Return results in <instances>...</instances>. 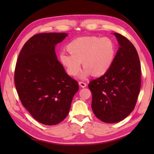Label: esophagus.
<instances>
[{
    "label": "esophagus",
    "mask_w": 154,
    "mask_h": 154,
    "mask_svg": "<svg viewBox=\"0 0 154 154\" xmlns=\"http://www.w3.org/2000/svg\"><path fill=\"white\" fill-rule=\"evenodd\" d=\"M79 85H80L81 87H83V88L86 87V86H87L86 83H85V82H83V81H79Z\"/></svg>",
    "instance_id": "1"
}]
</instances>
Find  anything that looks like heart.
<instances>
[{"mask_svg":"<svg viewBox=\"0 0 154 154\" xmlns=\"http://www.w3.org/2000/svg\"><path fill=\"white\" fill-rule=\"evenodd\" d=\"M70 54L61 52L60 60L70 76H76L81 67H85L80 77L85 79L93 73L102 76L112 66L115 57V46L108 38L83 36L75 38L67 45Z\"/></svg>","mask_w":154,"mask_h":154,"instance_id":"obj_1","label":"heart"}]
</instances>
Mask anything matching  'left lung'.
Returning <instances> with one entry per match:
<instances>
[{"mask_svg": "<svg viewBox=\"0 0 154 154\" xmlns=\"http://www.w3.org/2000/svg\"><path fill=\"white\" fill-rule=\"evenodd\" d=\"M119 44L112 66L103 76L91 81V107L106 123L124 120L134 109L141 87V66L135 47L124 35L114 33Z\"/></svg>", "mask_w": 154, "mask_h": 154, "instance_id": "1", "label": "left lung"}]
</instances>
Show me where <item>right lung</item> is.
<instances>
[{"label":"right lung","instance_id":"add662e5","mask_svg":"<svg viewBox=\"0 0 154 154\" xmlns=\"http://www.w3.org/2000/svg\"><path fill=\"white\" fill-rule=\"evenodd\" d=\"M65 33H42L26 42L18 55L14 83L22 105L34 119L45 125L63 121L69 113L78 82L58 61L55 46Z\"/></svg>","mask_w":154,"mask_h":154}]
</instances>
